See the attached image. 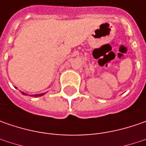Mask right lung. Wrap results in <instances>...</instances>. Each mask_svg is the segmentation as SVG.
<instances>
[{
  "label": "right lung",
  "mask_w": 146,
  "mask_h": 146,
  "mask_svg": "<svg viewBox=\"0 0 146 146\" xmlns=\"http://www.w3.org/2000/svg\"><path fill=\"white\" fill-rule=\"evenodd\" d=\"M23 93V94H24V95H27V94L24 93ZM42 95H44V94H42V93H41V94H36V95H35V96H36V97H37V96H42Z\"/></svg>",
  "instance_id": "1"
}]
</instances>
